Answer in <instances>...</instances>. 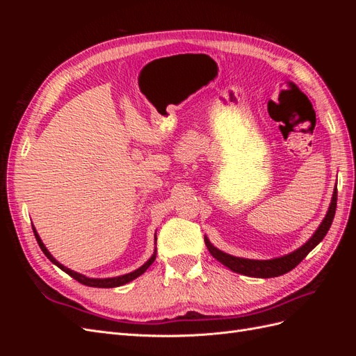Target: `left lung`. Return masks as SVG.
I'll use <instances>...</instances> for the list:
<instances>
[{
    "label": "left lung",
    "mask_w": 356,
    "mask_h": 356,
    "mask_svg": "<svg viewBox=\"0 0 356 356\" xmlns=\"http://www.w3.org/2000/svg\"><path fill=\"white\" fill-rule=\"evenodd\" d=\"M336 207H337V184L336 188H334L331 203L328 207V211L325 213L324 220L319 224V227L316 232L312 234V238L305 243L301 245L298 250L289 252L286 255L272 258V260H250V258H242V257H234L227 252H224L218 248H215L209 239L204 236V243H207L209 252L212 254L213 258L224 264L225 267H229L230 270L241 273L245 276H251V277H276L281 276L284 273H288L289 270L300 264V261L306 258V255L314 250V248L325 238V234L328 233L331 222L334 220V213H336Z\"/></svg>",
    "instance_id": "left-lung-1"
}]
</instances>
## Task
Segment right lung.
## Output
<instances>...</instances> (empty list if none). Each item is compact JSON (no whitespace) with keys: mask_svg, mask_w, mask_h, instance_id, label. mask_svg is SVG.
Instances as JSON below:
<instances>
[{"mask_svg":"<svg viewBox=\"0 0 356 356\" xmlns=\"http://www.w3.org/2000/svg\"><path fill=\"white\" fill-rule=\"evenodd\" d=\"M34 234H35V239H37V242H38V245H40V248H41V251L44 252V255L49 258V260L53 263V264H56L60 270H63L65 273H68L71 277H74L75 281H79L80 284H83V285H88V286H95V288H115V286H122V285H124V284H127V282H131V281H134V279H136L138 276H141L147 268L152 266L153 263H154V260H156V248H154V252H153V255L148 258V260L139 267V268H136V270H134V272H131V273H126V275H122V276H115V277H104V279H99V277H89V276H84V275H81V273H77V272H74V270H71V268H68V267H65L63 264H60L55 257H53L50 252H49V250L46 248V245L42 243V241H41V238L38 236V233H37V230L34 229ZM156 236H154V243H156Z\"/></svg>","mask_w":356,"mask_h":356,"instance_id":"add662e5","label":"right lung"}]
</instances>
